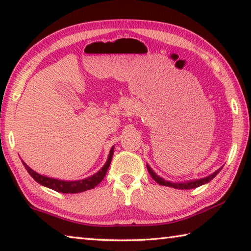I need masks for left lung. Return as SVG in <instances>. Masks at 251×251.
<instances>
[{"label":"left lung","instance_id":"obj_1","mask_svg":"<svg viewBox=\"0 0 251 251\" xmlns=\"http://www.w3.org/2000/svg\"><path fill=\"white\" fill-rule=\"evenodd\" d=\"M147 169H148V173L151 174V176L152 177V179H154L157 184H159L161 186H167V187H173V188H176V189H193V188H197V187L201 186L203 184H207V182H209L212 178H215L216 175L222 171V167H220L218 171H216L214 174H211V175L207 176V177H203L201 178V179H196V180H192V181H186V182H171V181H167L163 179V178L159 177L158 175H156L155 172L152 171V169L148 166L147 165Z\"/></svg>","mask_w":251,"mask_h":251}]
</instances>
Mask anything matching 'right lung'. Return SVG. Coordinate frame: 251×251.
Listing matches in <instances>:
<instances>
[{
    "label": "right lung",
    "mask_w": 251,
    "mask_h": 251,
    "mask_svg": "<svg viewBox=\"0 0 251 251\" xmlns=\"http://www.w3.org/2000/svg\"><path fill=\"white\" fill-rule=\"evenodd\" d=\"M113 154H114V146L112 147V150H110V151H109L107 161H106L104 166L101 167V169H100L99 172L94 174V175L91 177H87V178H85V179H80V180H74V181L59 180V179H55V178L40 175V174L34 172L32 168H29L23 160H22V163L24 165V167L26 168L27 173L34 178V179L39 182V184L48 187V188L53 189V190H55V192H58V193L77 194V193L85 192V190L93 189L94 187L99 185L101 180H103V178L105 177L106 173H107V169L110 165V161H112Z\"/></svg>",
    "instance_id": "obj_1"
}]
</instances>
